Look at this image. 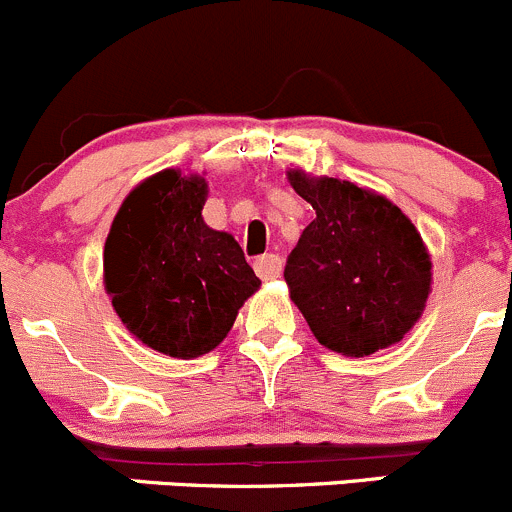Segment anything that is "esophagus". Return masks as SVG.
<instances>
[{
	"mask_svg": "<svg viewBox=\"0 0 512 512\" xmlns=\"http://www.w3.org/2000/svg\"><path fill=\"white\" fill-rule=\"evenodd\" d=\"M254 268H256L258 276L263 278V281H268V278H276L278 273H281L283 261H281V256H278V254H263V256L256 258Z\"/></svg>",
	"mask_w": 512,
	"mask_h": 512,
	"instance_id": "obj_1",
	"label": "esophagus"
}]
</instances>
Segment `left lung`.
I'll list each match as a JSON object with an SVG mask.
<instances>
[{"label": "left lung", "instance_id": "8db88e82", "mask_svg": "<svg viewBox=\"0 0 512 512\" xmlns=\"http://www.w3.org/2000/svg\"><path fill=\"white\" fill-rule=\"evenodd\" d=\"M316 211L288 254L283 278L318 343L343 356H371L398 343L421 318L430 258L406 214L351 181L288 171Z\"/></svg>", "mask_w": 512, "mask_h": 512}]
</instances>
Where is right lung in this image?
<instances>
[{"label":"right lung","mask_w":512,"mask_h":512,"mask_svg":"<svg viewBox=\"0 0 512 512\" xmlns=\"http://www.w3.org/2000/svg\"><path fill=\"white\" fill-rule=\"evenodd\" d=\"M206 181L166 169L124 199L104 244V283L124 326L154 351L196 358L219 346L261 286L244 251L201 219Z\"/></svg>","instance_id":"obj_1"}]
</instances>
